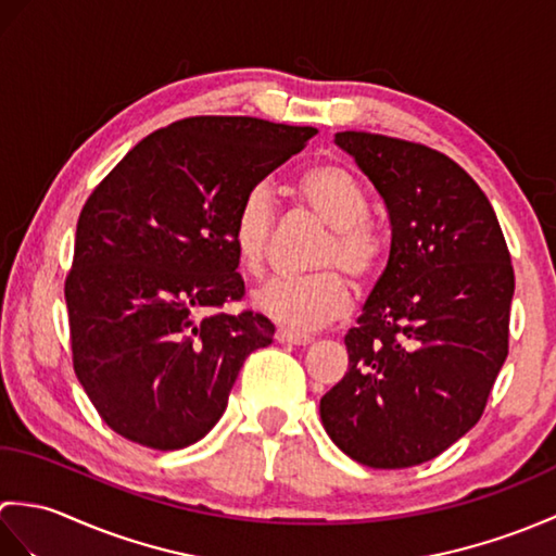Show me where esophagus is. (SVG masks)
Segmentation results:
<instances>
[{
  "instance_id": "esophagus-1",
  "label": "esophagus",
  "mask_w": 556,
  "mask_h": 556,
  "mask_svg": "<svg viewBox=\"0 0 556 556\" xmlns=\"http://www.w3.org/2000/svg\"><path fill=\"white\" fill-rule=\"evenodd\" d=\"M275 339L279 341V344H291V346H308V344H313V337L289 332V329H277Z\"/></svg>"
}]
</instances>
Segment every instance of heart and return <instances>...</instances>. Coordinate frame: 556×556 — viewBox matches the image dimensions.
<instances>
[{"label":"heart","mask_w":556,"mask_h":556,"mask_svg":"<svg viewBox=\"0 0 556 556\" xmlns=\"http://www.w3.org/2000/svg\"><path fill=\"white\" fill-rule=\"evenodd\" d=\"M299 205L329 229L313 267L323 269L303 279H271L255 291L253 308L296 332L320 329L346 315L351 291L344 275L356 285L380 271L387 253L382 231L365 217V191L344 164L317 162L303 169L293 186ZM275 198L267 184H255L243 193L231 219V241L248 275H263L275 243Z\"/></svg>","instance_id":"1"}]
</instances>
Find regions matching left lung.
Listing matches in <instances>:
<instances>
[{
	"mask_svg": "<svg viewBox=\"0 0 556 556\" xmlns=\"http://www.w3.org/2000/svg\"><path fill=\"white\" fill-rule=\"evenodd\" d=\"M334 140L384 200L392 248L320 418L363 466H418L485 410L509 353L511 255L488 195L452 157L380 134Z\"/></svg>",
	"mask_w": 556,
	"mask_h": 556,
	"instance_id": "obj_1",
	"label": "left lung"
}]
</instances>
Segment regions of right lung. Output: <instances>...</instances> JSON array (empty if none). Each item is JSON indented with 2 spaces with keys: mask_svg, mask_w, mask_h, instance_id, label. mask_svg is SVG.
Instances as JSON below:
<instances>
[{
  "mask_svg": "<svg viewBox=\"0 0 556 556\" xmlns=\"http://www.w3.org/2000/svg\"><path fill=\"white\" fill-rule=\"evenodd\" d=\"M313 126L191 116L140 140L80 210L64 285L78 382L110 428L160 452L205 437L265 315L241 301L231 219L248 188L296 155Z\"/></svg>",
  "mask_w": 556,
  "mask_h": 556,
  "instance_id": "obj_1",
  "label": "right lung"
}]
</instances>
